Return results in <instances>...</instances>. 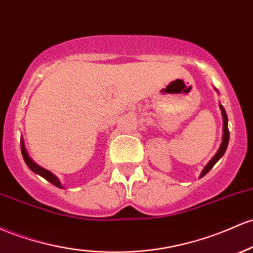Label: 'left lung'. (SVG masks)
<instances>
[{
  "mask_svg": "<svg viewBox=\"0 0 253 253\" xmlns=\"http://www.w3.org/2000/svg\"><path fill=\"white\" fill-rule=\"evenodd\" d=\"M220 109H221V113H222V120H223V134H222V143H221V146L220 149H218V151L216 152V155L213 156L211 160L209 161V163H208L207 166H205V168L203 169V171L201 173V177H203L205 174L208 173V171L211 169L213 166H215V163L217 162L220 158L223 156L224 152H226L227 150V146H228V141H229V131H228V118H227V114H226V110H224V108L222 107V104H220Z\"/></svg>",
  "mask_w": 253,
  "mask_h": 253,
  "instance_id": "1",
  "label": "left lung"
}]
</instances>
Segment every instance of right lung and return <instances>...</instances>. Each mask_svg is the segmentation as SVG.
<instances>
[{
	"label": "right lung",
	"mask_w": 253,
	"mask_h": 253,
	"mask_svg": "<svg viewBox=\"0 0 253 253\" xmlns=\"http://www.w3.org/2000/svg\"><path fill=\"white\" fill-rule=\"evenodd\" d=\"M20 145H21V154H23L24 161H25V163H26V165H27V167L31 169L32 171H35L36 174H38V175L43 176L44 179L48 180L49 182H51V184L56 186V187L62 188V185H61V182L59 181V179H57V177L55 176L54 174L51 173V171H49V170H46V169L42 168L41 166H38L37 163L33 162L31 158L29 157V155H27V152H26V149H25L23 138H21V139H20Z\"/></svg>",
	"instance_id": "add662e5"
}]
</instances>
